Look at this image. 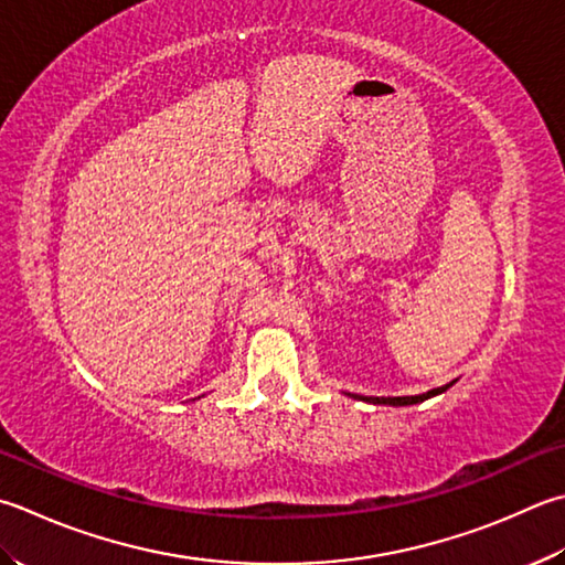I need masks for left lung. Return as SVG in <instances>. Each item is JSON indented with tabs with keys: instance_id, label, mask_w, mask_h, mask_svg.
I'll list each match as a JSON object with an SVG mask.
<instances>
[{
	"instance_id": "left-lung-1",
	"label": "left lung",
	"mask_w": 565,
	"mask_h": 565,
	"mask_svg": "<svg viewBox=\"0 0 565 565\" xmlns=\"http://www.w3.org/2000/svg\"><path fill=\"white\" fill-rule=\"evenodd\" d=\"M455 383V381H452ZM452 383H445V386H440V388H433V391H428V393H420V396H388V398H379V396H354V393H351V396L354 398H361V401H366V403H383V406H413V403H423V401H428V398H433V396H438V393H443V391H448Z\"/></svg>"
}]
</instances>
